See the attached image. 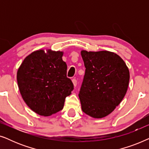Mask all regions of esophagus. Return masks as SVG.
I'll use <instances>...</instances> for the list:
<instances>
[{
    "label": "esophagus",
    "mask_w": 149,
    "mask_h": 149,
    "mask_svg": "<svg viewBox=\"0 0 149 149\" xmlns=\"http://www.w3.org/2000/svg\"><path fill=\"white\" fill-rule=\"evenodd\" d=\"M72 83H73V85H74V86L76 87L77 85V81L75 79H73L72 80Z\"/></svg>",
    "instance_id": "esophagus-1"
}]
</instances>
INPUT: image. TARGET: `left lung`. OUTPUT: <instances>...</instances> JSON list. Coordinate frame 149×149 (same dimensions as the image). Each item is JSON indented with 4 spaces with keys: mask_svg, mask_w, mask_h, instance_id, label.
Returning <instances> with one entry per match:
<instances>
[{
    "mask_svg": "<svg viewBox=\"0 0 149 149\" xmlns=\"http://www.w3.org/2000/svg\"><path fill=\"white\" fill-rule=\"evenodd\" d=\"M85 73L79 97L86 115L101 119L111 114L127 92L130 71L119 56L108 51L82 50Z\"/></svg>",
    "mask_w": 149,
    "mask_h": 149,
    "instance_id": "obj_1",
    "label": "left lung"
}]
</instances>
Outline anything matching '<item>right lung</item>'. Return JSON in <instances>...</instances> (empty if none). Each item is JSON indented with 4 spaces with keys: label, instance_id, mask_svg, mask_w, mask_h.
Segmentation results:
<instances>
[{
    "label": "right lung",
    "instance_id": "right-lung-1",
    "mask_svg": "<svg viewBox=\"0 0 149 149\" xmlns=\"http://www.w3.org/2000/svg\"><path fill=\"white\" fill-rule=\"evenodd\" d=\"M34 51L24 59L17 72L19 92L28 107L47 117L61 111L71 94L73 83L66 77L64 52L52 49Z\"/></svg>",
    "mask_w": 149,
    "mask_h": 149
}]
</instances>
